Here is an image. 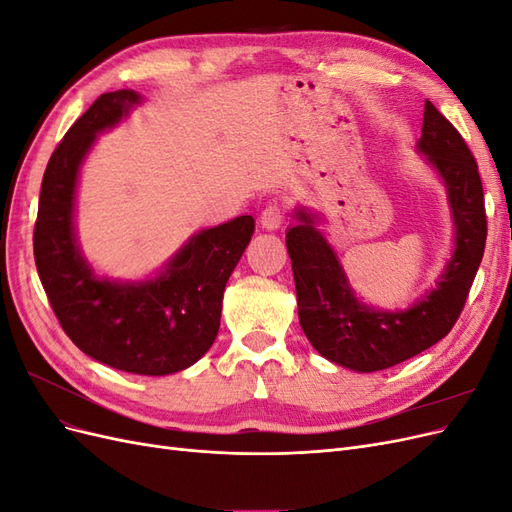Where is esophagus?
<instances>
[{
	"label": "esophagus",
	"instance_id": "obj_1",
	"mask_svg": "<svg viewBox=\"0 0 512 512\" xmlns=\"http://www.w3.org/2000/svg\"><path fill=\"white\" fill-rule=\"evenodd\" d=\"M286 220V207L282 203H269L260 213V224L267 230L280 228Z\"/></svg>",
	"mask_w": 512,
	"mask_h": 512
}]
</instances>
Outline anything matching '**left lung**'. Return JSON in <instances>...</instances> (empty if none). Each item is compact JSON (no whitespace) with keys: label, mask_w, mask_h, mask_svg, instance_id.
Returning <instances> with one entry per match:
<instances>
[{"label":"left lung","mask_w":512,"mask_h":512,"mask_svg":"<svg viewBox=\"0 0 512 512\" xmlns=\"http://www.w3.org/2000/svg\"><path fill=\"white\" fill-rule=\"evenodd\" d=\"M418 149L427 153L448 188L457 247L436 290L406 312H376L354 297L331 245L312 215L297 211L286 232L301 329L324 359L356 371L404 363L451 333L483 260L487 213L483 181L470 147L429 100Z\"/></svg>","instance_id":"obj_1"}]
</instances>
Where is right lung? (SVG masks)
I'll list each match as a JSON object with an SVG mask.
<instances>
[{"label": "right lung", "mask_w": 512, "mask_h": 512, "mask_svg": "<svg viewBox=\"0 0 512 512\" xmlns=\"http://www.w3.org/2000/svg\"><path fill=\"white\" fill-rule=\"evenodd\" d=\"M130 89L102 94L72 123L46 164L34 226L40 282L61 329L91 359L138 376L194 365L220 329L224 288L254 232L252 215L203 230L151 282L98 280L74 243L76 173L96 134L138 104Z\"/></svg>", "instance_id": "1"}]
</instances>
